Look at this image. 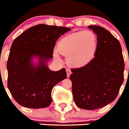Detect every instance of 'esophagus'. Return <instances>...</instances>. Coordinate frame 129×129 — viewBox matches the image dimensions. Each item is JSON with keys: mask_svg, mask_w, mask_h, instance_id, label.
Returning a JSON list of instances; mask_svg holds the SVG:
<instances>
[{"mask_svg": "<svg viewBox=\"0 0 129 129\" xmlns=\"http://www.w3.org/2000/svg\"><path fill=\"white\" fill-rule=\"evenodd\" d=\"M71 70H70V69H67V77H69L70 76V75L71 74Z\"/></svg>", "mask_w": 129, "mask_h": 129, "instance_id": "1", "label": "esophagus"}]
</instances>
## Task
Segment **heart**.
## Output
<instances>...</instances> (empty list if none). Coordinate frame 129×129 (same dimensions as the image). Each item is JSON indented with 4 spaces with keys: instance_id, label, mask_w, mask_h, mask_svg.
Wrapping results in <instances>:
<instances>
[{
    "instance_id": "heart-1",
    "label": "heart",
    "mask_w": 129,
    "mask_h": 129,
    "mask_svg": "<svg viewBox=\"0 0 129 129\" xmlns=\"http://www.w3.org/2000/svg\"><path fill=\"white\" fill-rule=\"evenodd\" d=\"M98 39L93 31H80L62 37L57 44L54 55L59 58V52L67 57V62L74 67L87 64L94 58L98 48Z\"/></svg>"
}]
</instances>
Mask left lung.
Segmentation results:
<instances>
[{
    "label": "left lung",
    "mask_w": 129,
    "mask_h": 129,
    "mask_svg": "<svg viewBox=\"0 0 129 129\" xmlns=\"http://www.w3.org/2000/svg\"><path fill=\"white\" fill-rule=\"evenodd\" d=\"M88 28L97 35L98 48L92 61L71 69L72 95L81 109L94 110L109 104L118 95L125 69L121 46L109 31L98 26Z\"/></svg>",
    "instance_id": "left-lung-1"
}]
</instances>
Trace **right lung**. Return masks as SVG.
Returning <instances> with one entry per match:
<instances>
[{
	"label": "right lung",
	"mask_w": 129,
	"mask_h": 129,
	"mask_svg": "<svg viewBox=\"0 0 129 129\" xmlns=\"http://www.w3.org/2000/svg\"><path fill=\"white\" fill-rule=\"evenodd\" d=\"M71 29L38 24L24 31L13 41L8 62V87L14 100L22 107L41 109L52 103L55 85L67 78L65 68L52 71L48 62L53 57L58 39ZM37 58L38 63L33 59Z\"/></svg>",
	"instance_id": "1"
}]
</instances>
